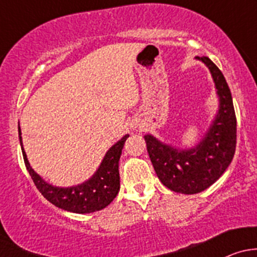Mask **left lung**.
Returning a JSON list of instances; mask_svg holds the SVG:
<instances>
[{
	"label": "left lung",
	"mask_w": 257,
	"mask_h": 257,
	"mask_svg": "<svg viewBox=\"0 0 257 257\" xmlns=\"http://www.w3.org/2000/svg\"><path fill=\"white\" fill-rule=\"evenodd\" d=\"M211 72L220 109L209 132L193 149H175L145 136L147 149L159 180L170 190L196 194L215 183L231 163L236 148V115L230 88L221 71L208 57H196Z\"/></svg>",
	"instance_id": "left-lung-1"
}]
</instances>
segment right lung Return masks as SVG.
<instances>
[{"label":"right lung","mask_w":257,"mask_h":257,"mask_svg":"<svg viewBox=\"0 0 257 257\" xmlns=\"http://www.w3.org/2000/svg\"><path fill=\"white\" fill-rule=\"evenodd\" d=\"M20 134V143L22 148L23 160H25L26 168L32 178L33 183L37 186L40 193L46 199L56 205L57 208L77 214H88L94 212L98 210L104 209L109 205L115 198L119 191L120 181H119V158H120L121 149L125 143L128 134L124 136L118 143H115L105 154L102 164L98 168L95 174L89 180L80 185L72 186V188H57V186L49 185L46 183L35 170L31 168L27 160L25 150L22 145V137H21V129L18 128Z\"/></svg>","instance_id":"add662e5"}]
</instances>
